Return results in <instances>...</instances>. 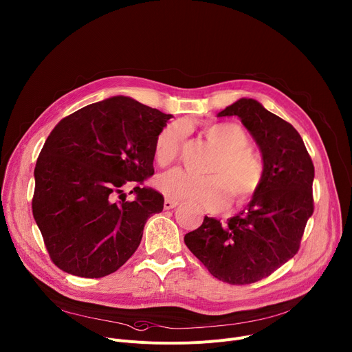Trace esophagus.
Masks as SVG:
<instances>
[{
  "label": "esophagus",
  "instance_id": "1",
  "mask_svg": "<svg viewBox=\"0 0 352 352\" xmlns=\"http://www.w3.org/2000/svg\"><path fill=\"white\" fill-rule=\"evenodd\" d=\"M175 206H178V201H173V199H168V198L164 201V209H166V210L173 209V208H175Z\"/></svg>",
  "mask_w": 352,
  "mask_h": 352
}]
</instances>
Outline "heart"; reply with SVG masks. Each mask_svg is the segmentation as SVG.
I'll return each instance as SVG.
<instances>
[{
	"label": "heart",
	"mask_w": 352,
	"mask_h": 352,
	"mask_svg": "<svg viewBox=\"0 0 352 352\" xmlns=\"http://www.w3.org/2000/svg\"><path fill=\"white\" fill-rule=\"evenodd\" d=\"M188 129L185 123L174 122L158 133L154 143V160L160 167L174 164L181 153ZM206 139L217 147L209 166L210 175L198 177L184 170L160 175L155 186L173 199H188L208 209H221L230 201L251 199L264 181V162L248 143V136L236 123H216L206 129Z\"/></svg>",
	"instance_id": "1"
}]
</instances>
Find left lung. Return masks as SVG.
<instances>
[{
    "mask_svg": "<svg viewBox=\"0 0 352 352\" xmlns=\"http://www.w3.org/2000/svg\"><path fill=\"white\" fill-rule=\"evenodd\" d=\"M217 116L241 119L263 153L264 181L239 214L226 223L205 216L184 240L214 278L248 285L270 276L299 251L314 210V166L295 127L255 100L241 98Z\"/></svg>",
    "mask_w": 352,
    "mask_h": 352,
    "instance_id": "8db88e82",
    "label": "left lung"
}]
</instances>
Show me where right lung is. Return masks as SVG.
I'll use <instances>...</instances> for the list:
<instances>
[{"label": "right lung", "instance_id": "add662e5", "mask_svg": "<svg viewBox=\"0 0 352 352\" xmlns=\"http://www.w3.org/2000/svg\"><path fill=\"white\" fill-rule=\"evenodd\" d=\"M171 115L127 97L63 118L35 167L32 212L50 260L81 278L119 270L138 250L164 197L142 186L154 174V143ZM133 184L127 201L122 189Z\"/></svg>", "mask_w": 352, "mask_h": 352}]
</instances>
